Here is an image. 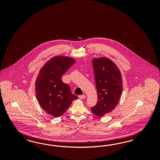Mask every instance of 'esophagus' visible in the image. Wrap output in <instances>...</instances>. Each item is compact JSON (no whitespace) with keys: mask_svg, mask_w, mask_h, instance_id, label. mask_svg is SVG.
I'll use <instances>...</instances> for the list:
<instances>
[{"mask_svg":"<svg viewBox=\"0 0 160 160\" xmlns=\"http://www.w3.org/2000/svg\"><path fill=\"white\" fill-rule=\"evenodd\" d=\"M78 98H80V99H84V98H86V96L85 95H81V96H78Z\"/></svg>","mask_w":160,"mask_h":160,"instance_id":"obj_1","label":"esophagus"}]
</instances>
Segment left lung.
I'll return each instance as SVG.
<instances>
[{"instance_id":"left-lung-1","label":"left lung","mask_w":160,"mask_h":160,"mask_svg":"<svg viewBox=\"0 0 160 160\" xmlns=\"http://www.w3.org/2000/svg\"><path fill=\"white\" fill-rule=\"evenodd\" d=\"M92 63L98 100L91 110L94 114L102 117L112 112L121 98L122 76L117 66L110 58H94Z\"/></svg>"}]
</instances>
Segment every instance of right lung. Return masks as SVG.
Returning a JSON list of instances; mask_svg holds the SVG:
<instances>
[{
	"instance_id": "obj_1",
	"label": "right lung",
	"mask_w": 160,
	"mask_h": 160,
	"mask_svg": "<svg viewBox=\"0 0 160 160\" xmlns=\"http://www.w3.org/2000/svg\"><path fill=\"white\" fill-rule=\"evenodd\" d=\"M76 62L68 56H54L40 68L36 79L35 92L39 104L44 112L54 117L62 116L78 98L71 92L69 86L62 80V75Z\"/></svg>"
}]
</instances>
